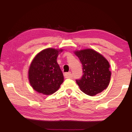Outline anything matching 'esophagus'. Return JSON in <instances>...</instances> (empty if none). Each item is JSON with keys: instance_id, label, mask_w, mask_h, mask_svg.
Returning <instances> with one entry per match:
<instances>
[{"instance_id": "1", "label": "esophagus", "mask_w": 132, "mask_h": 132, "mask_svg": "<svg viewBox=\"0 0 132 132\" xmlns=\"http://www.w3.org/2000/svg\"><path fill=\"white\" fill-rule=\"evenodd\" d=\"M64 77L65 78H71V72H69V73H64Z\"/></svg>"}]
</instances>
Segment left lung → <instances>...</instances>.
<instances>
[{
	"mask_svg": "<svg viewBox=\"0 0 132 132\" xmlns=\"http://www.w3.org/2000/svg\"><path fill=\"white\" fill-rule=\"evenodd\" d=\"M75 54L82 64V78L76 83L83 93L94 96L107 88L111 80L110 65L102 55L91 48L76 50Z\"/></svg>",
	"mask_w": 132,
	"mask_h": 132,
	"instance_id": "1",
	"label": "left lung"
}]
</instances>
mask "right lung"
<instances>
[{"mask_svg": "<svg viewBox=\"0 0 132 132\" xmlns=\"http://www.w3.org/2000/svg\"><path fill=\"white\" fill-rule=\"evenodd\" d=\"M62 49L48 48L35 56L30 65L28 78L32 88L44 95L55 93L64 82V76L57 62Z\"/></svg>", "mask_w": 132, "mask_h": 132, "instance_id": "obj_1", "label": "right lung"}]
</instances>
